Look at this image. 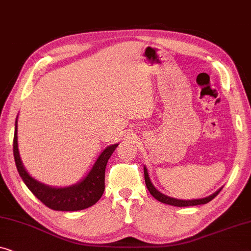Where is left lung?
Masks as SVG:
<instances>
[{
    "label": "left lung",
    "instance_id": "1",
    "mask_svg": "<svg viewBox=\"0 0 251 251\" xmlns=\"http://www.w3.org/2000/svg\"><path fill=\"white\" fill-rule=\"evenodd\" d=\"M144 176H145V183H146V187L149 188L150 193L153 195L154 198L156 199L157 201L162 202V203L166 204H170V205H175V207H190V205H199V204H205L208 203L209 201H211L212 199L216 198L218 195L219 192L222 191L221 187L218 191H216L215 193H212L211 195H209L207 198H202V199H193V200H179V199H175V198H170L166 194H162L160 191H157L155 186H154L152 181H151L149 171H147V168L144 166Z\"/></svg>",
    "mask_w": 251,
    "mask_h": 251
}]
</instances>
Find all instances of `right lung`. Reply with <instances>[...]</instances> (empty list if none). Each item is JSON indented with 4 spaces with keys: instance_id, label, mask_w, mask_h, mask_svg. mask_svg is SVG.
<instances>
[{
    "instance_id": "1",
    "label": "right lung",
    "mask_w": 251,
    "mask_h": 251,
    "mask_svg": "<svg viewBox=\"0 0 251 251\" xmlns=\"http://www.w3.org/2000/svg\"><path fill=\"white\" fill-rule=\"evenodd\" d=\"M17 120H18V116H17ZM17 120L15 125V136H13V156H15L17 170L29 191L42 203L53 210L77 211L94 205L104 193L106 164L119 144L106 147L98 156L89 174L81 181L65 187L49 186L33 178L24 167L18 151V136H17L18 121Z\"/></svg>"
}]
</instances>
